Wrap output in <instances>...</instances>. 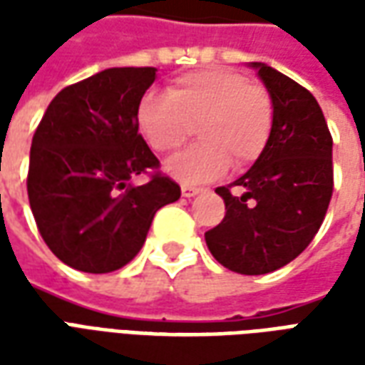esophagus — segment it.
Here are the masks:
<instances>
[{
    "label": "esophagus",
    "instance_id": "34e87169",
    "mask_svg": "<svg viewBox=\"0 0 365 365\" xmlns=\"http://www.w3.org/2000/svg\"><path fill=\"white\" fill-rule=\"evenodd\" d=\"M201 187H195V185H187V183H183L182 185V195L183 197H193V195H197Z\"/></svg>",
    "mask_w": 365,
    "mask_h": 365
}]
</instances>
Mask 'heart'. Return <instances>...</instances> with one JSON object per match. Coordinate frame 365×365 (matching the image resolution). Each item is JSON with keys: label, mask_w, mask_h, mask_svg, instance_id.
Instances as JSON below:
<instances>
[{"label": "heart", "mask_w": 365, "mask_h": 365, "mask_svg": "<svg viewBox=\"0 0 365 365\" xmlns=\"http://www.w3.org/2000/svg\"><path fill=\"white\" fill-rule=\"evenodd\" d=\"M274 117L269 91L227 68L180 76L168 96L148 91L136 105V127L158 154L178 150L195 127L201 143L166 166L185 183L215 180L229 164L235 170L254 164L268 146Z\"/></svg>", "instance_id": "heart-1"}]
</instances>
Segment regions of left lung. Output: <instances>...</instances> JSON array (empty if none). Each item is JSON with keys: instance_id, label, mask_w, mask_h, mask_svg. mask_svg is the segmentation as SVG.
<instances>
[{"instance_id": "8db88e82", "label": "left lung", "mask_w": 365, "mask_h": 365, "mask_svg": "<svg viewBox=\"0 0 365 365\" xmlns=\"http://www.w3.org/2000/svg\"><path fill=\"white\" fill-rule=\"evenodd\" d=\"M274 101L266 150L237 182L217 187L225 219L207 230L215 260L237 274L283 268L311 245L329 209L332 136L313 93L282 72L254 62Z\"/></svg>"}]
</instances>
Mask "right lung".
<instances>
[{"label": "right lung", "instance_id": "1", "mask_svg": "<svg viewBox=\"0 0 365 365\" xmlns=\"http://www.w3.org/2000/svg\"><path fill=\"white\" fill-rule=\"evenodd\" d=\"M154 78L150 66L103 70L60 91L36 127L29 203L46 246L70 268H123L156 211L182 195L136 127V105ZM140 173L149 182L133 186Z\"/></svg>", "mask_w": 365, "mask_h": 365}]
</instances>
